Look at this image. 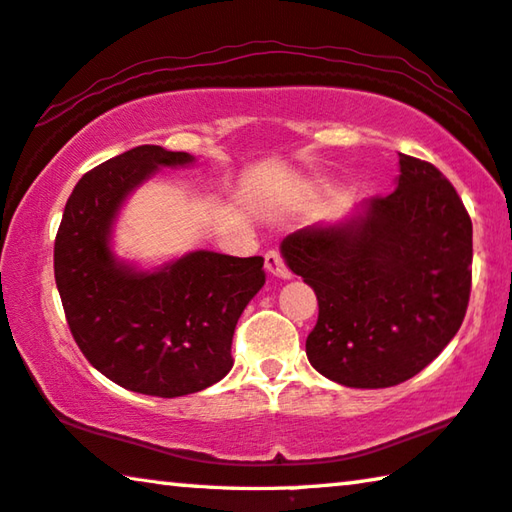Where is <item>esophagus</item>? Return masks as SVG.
<instances>
[{
	"label": "esophagus",
	"instance_id": "obj_1",
	"mask_svg": "<svg viewBox=\"0 0 512 512\" xmlns=\"http://www.w3.org/2000/svg\"><path fill=\"white\" fill-rule=\"evenodd\" d=\"M264 269L271 273V276L282 278V280H289L292 278V271L287 269V264L282 262V257L278 250H269V253L264 255Z\"/></svg>",
	"mask_w": 512,
	"mask_h": 512
}]
</instances>
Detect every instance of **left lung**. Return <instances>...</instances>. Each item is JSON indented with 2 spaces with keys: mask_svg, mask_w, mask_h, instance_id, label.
I'll use <instances>...</instances> for the list:
<instances>
[{
  "mask_svg": "<svg viewBox=\"0 0 512 512\" xmlns=\"http://www.w3.org/2000/svg\"><path fill=\"white\" fill-rule=\"evenodd\" d=\"M315 289L312 368L349 388L418 375L455 338L471 292V218L444 174L400 154L395 190L280 243Z\"/></svg>",
  "mask_w": 512,
  "mask_h": 512,
  "instance_id": "8db88e82",
  "label": "left lung"
}]
</instances>
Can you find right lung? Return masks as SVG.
<instances>
[{
	"mask_svg": "<svg viewBox=\"0 0 512 512\" xmlns=\"http://www.w3.org/2000/svg\"><path fill=\"white\" fill-rule=\"evenodd\" d=\"M195 158L142 144L87 172L55 239V280L71 333L94 368L156 398L197 393L232 370V335L264 285L262 257L193 250L142 269L114 253V225L142 183Z\"/></svg>",
	"mask_w": 512,
	"mask_h": 512,
	"instance_id": "obj_1",
	"label": "right lung"
}]
</instances>
